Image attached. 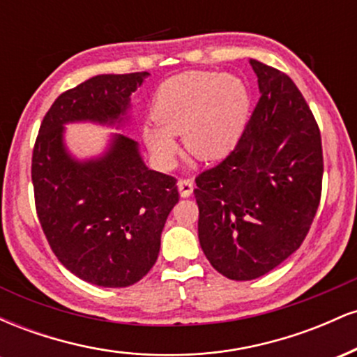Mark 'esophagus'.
I'll return each instance as SVG.
<instances>
[{
  "instance_id": "1",
  "label": "esophagus",
  "mask_w": 357,
  "mask_h": 357,
  "mask_svg": "<svg viewBox=\"0 0 357 357\" xmlns=\"http://www.w3.org/2000/svg\"><path fill=\"white\" fill-rule=\"evenodd\" d=\"M178 190H179V195H181L183 198H190V196L192 195V181H191V179H179Z\"/></svg>"
}]
</instances>
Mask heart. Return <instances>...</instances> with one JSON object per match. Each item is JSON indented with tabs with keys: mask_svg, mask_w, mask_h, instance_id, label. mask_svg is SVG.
I'll use <instances>...</instances> for the list:
<instances>
[{
	"mask_svg": "<svg viewBox=\"0 0 357 357\" xmlns=\"http://www.w3.org/2000/svg\"><path fill=\"white\" fill-rule=\"evenodd\" d=\"M250 112L247 85L220 72H186L171 77L155 90L153 121L142 129L159 165L174 159L183 134L186 151L202 161H216L240 141Z\"/></svg>",
	"mask_w": 357,
	"mask_h": 357,
	"instance_id": "1",
	"label": "heart"
}]
</instances>
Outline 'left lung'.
Returning <instances> with one entry per match:
<instances>
[{
    "label": "left lung",
    "mask_w": 357,
    "mask_h": 357,
    "mask_svg": "<svg viewBox=\"0 0 357 357\" xmlns=\"http://www.w3.org/2000/svg\"><path fill=\"white\" fill-rule=\"evenodd\" d=\"M260 99L240 141L196 178L198 236L213 268L253 280L301 247L322 191L321 130L289 75L250 60Z\"/></svg>",
    "instance_id": "1"
}]
</instances>
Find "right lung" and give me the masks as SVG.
Masks as SVG:
<instances>
[{
	"mask_svg": "<svg viewBox=\"0 0 357 357\" xmlns=\"http://www.w3.org/2000/svg\"><path fill=\"white\" fill-rule=\"evenodd\" d=\"M147 75H97L63 92L43 117L33 147L31 181L45 236L65 268L99 287H129L153 268L179 192L173 176L144 165L134 139L114 134L100 158L79 161L67 151L63 126L119 129Z\"/></svg>",
	"mask_w": 357,
	"mask_h": 357,
	"instance_id": "obj_1",
	"label": "right lung"
}]
</instances>
